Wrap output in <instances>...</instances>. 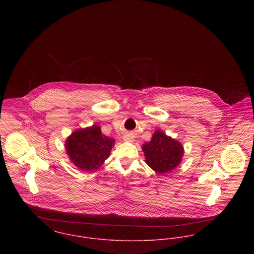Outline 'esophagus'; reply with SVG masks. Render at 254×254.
Returning <instances> with one entry per match:
<instances>
[{"label":"esophagus","instance_id":"34e87169","mask_svg":"<svg viewBox=\"0 0 254 254\" xmlns=\"http://www.w3.org/2000/svg\"><path fill=\"white\" fill-rule=\"evenodd\" d=\"M124 141H126V142H133V141H134V136L126 135V136L124 137Z\"/></svg>","mask_w":254,"mask_h":254}]
</instances>
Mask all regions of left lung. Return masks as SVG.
<instances>
[{"instance_id": "8db88e82", "label": "left lung", "mask_w": 254, "mask_h": 254, "mask_svg": "<svg viewBox=\"0 0 254 254\" xmlns=\"http://www.w3.org/2000/svg\"><path fill=\"white\" fill-rule=\"evenodd\" d=\"M146 164L158 174H165L176 168L184 155L183 145L162 131L156 130L151 140L143 145Z\"/></svg>"}]
</instances>
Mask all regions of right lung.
<instances>
[{"label":"right lung","mask_w":254,"mask_h":254,"mask_svg":"<svg viewBox=\"0 0 254 254\" xmlns=\"http://www.w3.org/2000/svg\"><path fill=\"white\" fill-rule=\"evenodd\" d=\"M115 141L102 134L101 127L93 125L80 129L66 139V152L73 164L82 171L98 170L110 155Z\"/></svg>","instance_id":"obj_1"}]
</instances>
